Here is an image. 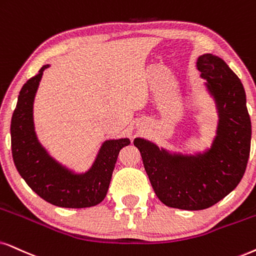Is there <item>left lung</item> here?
I'll return each mask as SVG.
<instances>
[{"label":"left lung","instance_id":"1","mask_svg":"<svg viewBox=\"0 0 256 256\" xmlns=\"http://www.w3.org/2000/svg\"><path fill=\"white\" fill-rule=\"evenodd\" d=\"M197 68L218 112L212 148L196 154H170L146 139L134 140L158 198L183 210L210 208L230 194L244 177L250 152L252 124L240 79L212 54L200 56Z\"/></svg>","mask_w":256,"mask_h":256}]
</instances>
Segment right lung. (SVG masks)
Returning <instances> with one entry per match:
<instances>
[{
    "label": "right lung",
    "mask_w": 256,
    "mask_h": 256,
    "mask_svg": "<svg viewBox=\"0 0 256 256\" xmlns=\"http://www.w3.org/2000/svg\"><path fill=\"white\" fill-rule=\"evenodd\" d=\"M22 86L12 117V154L18 174L33 192L50 204L62 208H88L99 204L108 194L119 151L128 138L102 143L88 171L76 174L52 158L38 143L34 130L33 104L44 70Z\"/></svg>",
    "instance_id": "add662e5"
}]
</instances>
